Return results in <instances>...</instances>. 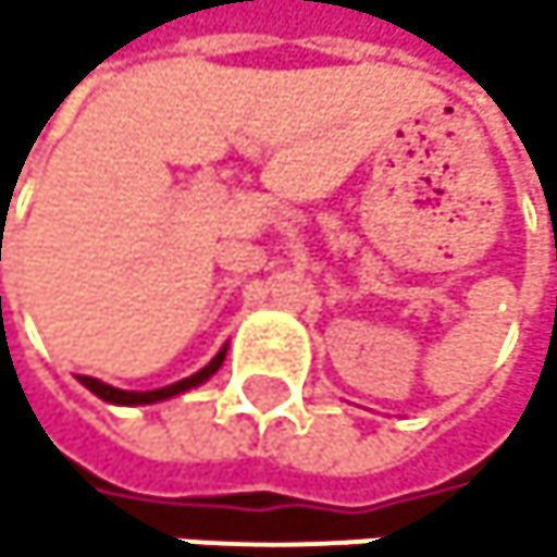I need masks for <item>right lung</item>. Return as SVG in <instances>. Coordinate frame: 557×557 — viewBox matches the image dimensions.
Segmentation results:
<instances>
[{
	"label": "right lung",
	"instance_id": "1",
	"mask_svg": "<svg viewBox=\"0 0 557 557\" xmlns=\"http://www.w3.org/2000/svg\"><path fill=\"white\" fill-rule=\"evenodd\" d=\"M220 363H223V354H216L200 374L186 377V381H180V384H173V387H163V391H149V394H126V391H113V387H106V384H99V381H89V391H92V394H99L102 400H110V404H126V408H133V404H153V400H163V397H173V394H180V391H189V387L203 384L207 377H213V374L220 371Z\"/></svg>",
	"mask_w": 557,
	"mask_h": 557
}]
</instances>
